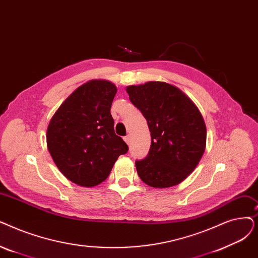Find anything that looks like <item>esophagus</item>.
<instances>
[{
	"instance_id": "obj_1",
	"label": "esophagus",
	"mask_w": 258,
	"mask_h": 258,
	"mask_svg": "<svg viewBox=\"0 0 258 258\" xmlns=\"http://www.w3.org/2000/svg\"><path fill=\"white\" fill-rule=\"evenodd\" d=\"M124 141L130 145V143H131V136H130V135H127L126 137H124Z\"/></svg>"
}]
</instances>
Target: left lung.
I'll return each mask as SVG.
<instances>
[{"instance_id": "8db88e82", "label": "left lung", "mask_w": 258, "mask_h": 258, "mask_svg": "<svg viewBox=\"0 0 258 258\" xmlns=\"http://www.w3.org/2000/svg\"><path fill=\"white\" fill-rule=\"evenodd\" d=\"M126 92L151 132L149 155L136 161L140 179L156 188L182 182L206 150L207 127L198 107L182 91L166 82L130 85Z\"/></svg>"}]
</instances>
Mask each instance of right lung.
I'll return each mask as SVG.
<instances>
[{"label": "right lung", "mask_w": 258, "mask_h": 258, "mask_svg": "<svg viewBox=\"0 0 258 258\" xmlns=\"http://www.w3.org/2000/svg\"><path fill=\"white\" fill-rule=\"evenodd\" d=\"M114 83L94 79L78 87L51 117L47 149L60 172L72 182L93 187L103 182L120 155L128 151L117 136L110 106Z\"/></svg>", "instance_id": "obj_1"}]
</instances>
